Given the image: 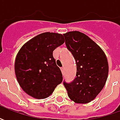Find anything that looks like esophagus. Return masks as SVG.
Here are the masks:
<instances>
[{
    "mask_svg": "<svg viewBox=\"0 0 120 120\" xmlns=\"http://www.w3.org/2000/svg\"><path fill=\"white\" fill-rule=\"evenodd\" d=\"M61 72H62L63 74H64V72H65V69H64V67H61Z\"/></svg>",
    "mask_w": 120,
    "mask_h": 120,
    "instance_id": "esophagus-1",
    "label": "esophagus"
}]
</instances>
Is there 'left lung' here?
<instances>
[{"mask_svg":"<svg viewBox=\"0 0 120 120\" xmlns=\"http://www.w3.org/2000/svg\"><path fill=\"white\" fill-rule=\"evenodd\" d=\"M63 36L77 65L75 79L69 83L64 81L63 84L69 98L75 103H89L100 93L108 79L106 55L99 45L84 33L75 30Z\"/></svg>","mask_w":120,"mask_h":120,"instance_id":"obj_1","label":"left lung"}]
</instances>
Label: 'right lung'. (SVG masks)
<instances>
[{"label": "right lung", "mask_w": 120, "mask_h": 120, "mask_svg": "<svg viewBox=\"0 0 120 120\" xmlns=\"http://www.w3.org/2000/svg\"><path fill=\"white\" fill-rule=\"evenodd\" d=\"M64 42L61 34L46 32L27 41L19 50L15 71L21 87L29 95L46 98L62 82V73L53 52Z\"/></svg>", "instance_id": "obj_1"}]
</instances>
